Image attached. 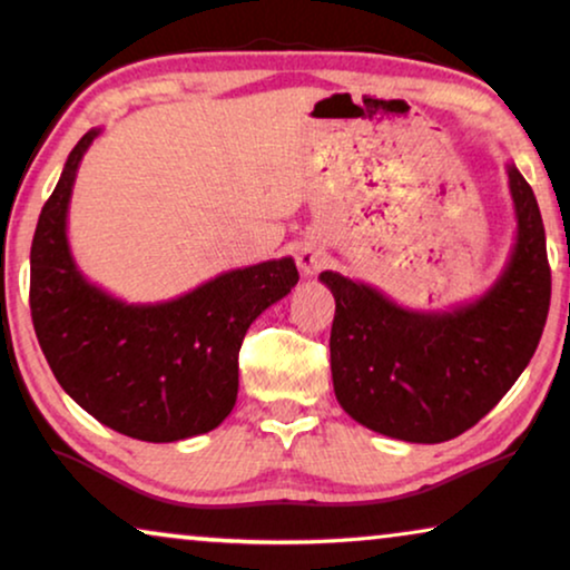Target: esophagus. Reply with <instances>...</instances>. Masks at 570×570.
I'll use <instances>...</instances> for the list:
<instances>
[{
	"mask_svg": "<svg viewBox=\"0 0 570 570\" xmlns=\"http://www.w3.org/2000/svg\"><path fill=\"white\" fill-rule=\"evenodd\" d=\"M295 262H298V269L303 272V275L314 277L316 272L324 267L326 254H324L318 246H311V244H308V246H301L298 252H295Z\"/></svg>",
	"mask_w": 570,
	"mask_h": 570,
	"instance_id": "34e87169",
	"label": "esophagus"
}]
</instances>
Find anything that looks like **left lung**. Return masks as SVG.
<instances>
[{
	"label": "left lung",
	"mask_w": 570,
	"mask_h": 570,
	"mask_svg": "<svg viewBox=\"0 0 570 570\" xmlns=\"http://www.w3.org/2000/svg\"><path fill=\"white\" fill-rule=\"evenodd\" d=\"M505 174L517 240L480 298L415 311L337 272L318 275L337 303L330 337L334 394L371 431L410 443L456 439L532 361L550 308L548 244L532 186L513 163Z\"/></svg>",
	"instance_id": "8db88e82"
}]
</instances>
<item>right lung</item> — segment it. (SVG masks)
Here are the masks:
<instances>
[{"label":"right lung","instance_id":"right-lung-1","mask_svg":"<svg viewBox=\"0 0 570 570\" xmlns=\"http://www.w3.org/2000/svg\"><path fill=\"white\" fill-rule=\"evenodd\" d=\"M104 129L69 153L30 246V316L61 389L129 439L170 443L209 433L238 396L246 330L298 283L291 256L223 272L178 298L127 303L77 267L67 215L80 163Z\"/></svg>","mask_w":570,"mask_h":570}]
</instances>
